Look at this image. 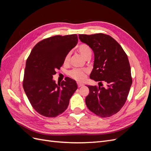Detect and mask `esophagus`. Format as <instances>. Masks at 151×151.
Instances as JSON below:
<instances>
[{
	"instance_id": "34e87169",
	"label": "esophagus",
	"mask_w": 151,
	"mask_h": 151,
	"mask_svg": "<svg viewBox=\"0 0 151 151\" xmlns=\"http://www.w3.org/2000/svg\"><path fill=\"white\" fill-rule=\"evenodd\" d=\"M83 86V84L77 83V87H78V88H80V87H81V86Z\"/></svg>"
}]
</instances>
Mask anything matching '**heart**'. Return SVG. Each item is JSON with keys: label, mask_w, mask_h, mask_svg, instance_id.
<instances>
[{"label": "heart", "mask_w": 151, "mask_h": 151, "mask_svg": "<svg viewBox=\"0 0 151 151\" xmlns=\"http://www.w3.org/2000/svg\"><path fill=\"white\" fill-rule=\"evenodd\" d=\"M77 50L79 53L83 55L85 58H88L89 56H91L92 54V51L91 48L86 43H81L78 47H77ZM70 52H68L65 58L64 62L65 63H68L70 61ZM88 73V70L86 69H78V68H73L71 70L68 72V74L71 78L74 79L77 82H83L86 78V74Z\"/></svg>", "instance_id": "b5f03b06"}]
</instances>
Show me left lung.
Wrapping results in <instances>:
<instances>
[{"label": "left lung", "instance_id": "8db88e82", "mask_svg": "<svg viewBox=\"0 0 151 151\" xmlns=\"http://www.w3.org/2000/svg\"><path fill=\"white\" fill-rule=\"evenodd\" d=\"M79 38L94 53V68L90 78L102 85L103 82L107 84L106 88L88 86L89 94L86 98L87 107L101 118L111 116L125 104L132 84L127 55L109 35L83 34L79 35Z\"/></svg>", "mask_w": 151, "mask_h": 151}]
</instances>
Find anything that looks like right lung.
<instances>
[{"instance_id": "1", "label": "right lung", "mask_w": 151, "mask_h": 151, "mask_svg": "<svg viewBox=\"0 0 151 151\" xmlns=\"http://www.w3.org/2000/svg\"><path fill=\"white\" fill-rule=\"evenodd\" d=\"M77 42L76 34L45 38L27 58L22 86L31 106L41 115L54 118L64 112L77 90L76 81L69 77L58 84L52 78Z\"/></svg>"}]
</instances>
